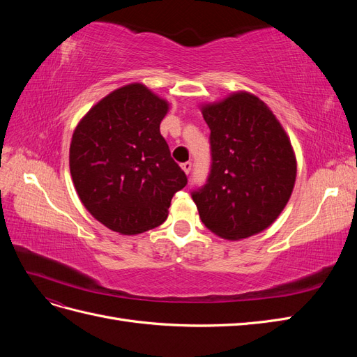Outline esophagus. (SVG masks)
Here are the masks:
<instances>
[{
	"label": "esophagus",
	"mask_w": 357,
	"mask_h": 357,
	"mask_svg": "<svg viewBox=\"0 0 357 357\" xmlns=\"http://www.w3.org/2000/svg\"><path fill=\"white\" fill-rule=\"evenodd\" d=\"M181 169L186 172V174H189L190 169H192V164L190 162H185V164H181Z\"/></svg>",
	"instance_id": "esophagus-1"
}]
</instances>
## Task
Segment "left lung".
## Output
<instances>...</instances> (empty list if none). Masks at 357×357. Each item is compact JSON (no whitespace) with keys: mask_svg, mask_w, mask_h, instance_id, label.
Instances as JSON below:
<instances>
[{"mask_svg":"<svg viewBox=\"0 0 357 357\" xmlns=\"http://www.w3.org/2000/svg\"><path fill=\"white\" fill-rule=\"evenodd\" d=\"M201 112L211 131L213 164L207 185L192 198L213 234L248 238L269 228L290 199L294 147L271 109L250 92L201 104Z\"/></svg>","mask_w":357,"mask_h":357,"instance_id":"left-lung-1","label":"left lung"}]
</instances>
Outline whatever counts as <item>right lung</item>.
<instances>
[{
  "mask_svg": "<svg viewBox=\"0 0 357 357\" xmlns=\"http://www.w3.org/2000/svg\"><path fill=\"white\" fill-rule=\"evenodd\" d=\"M169 102L129 83L96 102L75 126L70 172L93 218L122 235L162 225L188 178L171 158L159 126Z\"/></svg>",
  "mask_w": 357,
  "mask_h": 357,
  "instance_id": "right-lung-1",
  "label": "right lung"
}]
</instances>
